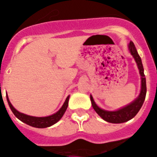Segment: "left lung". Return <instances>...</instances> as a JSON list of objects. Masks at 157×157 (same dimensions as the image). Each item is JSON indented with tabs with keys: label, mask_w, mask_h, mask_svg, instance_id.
Returning <instances> with one entry per match:
<instances>
[{
	"label": "left lung",
	"mask_w": 157,
	"mask_h": 157,
	"mask_svg": "<svg viewBox=\"0 0 157 157\" xmlns=\"http://www.w3.org/2000/svg\"><path fill=\"white\" fill-rule=\"evenodd\" d=\"M128 47H129L131 54L135 58V60L138 65V70H139V73H140V75L142 77H141L142 78V88H141L140 94L137 98V99H135L133 102H131L127 106L117 110V111H105V110L100 109L98 105H96L92 96H90L91 105H92L93 109L95 110V112L104 121L113 123V124H121V123L127 122V121L132 119L133 117H135L138 113V111L140 110L141 107L143 105L145 95H146V81H145V74H144V69L142 63V59H141L139 55L138 54V52H137L136 48H135L133 42H130Z\"/></svg>",
	"instance_id": "1"
}]
</instances>
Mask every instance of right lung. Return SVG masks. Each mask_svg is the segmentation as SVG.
<instances>
[{"label":"right lung","mask_w":157,"mask_h":157,"mask_svg":"<svg viewBox=\"0 0 157 157\" xmlns=\"http://www.w3.org/2000/svg\"><path fill=\"white\" fill-rule=\"evenodd\" d=\"M7 97V101H8V105H9L10 109H12V113H14V115L18 118L19 120H20L21 121H22L25 124H28L29 126H32L33 128H48V127H50L53 124H55L56 123H57L59 120L61 119L63 117V114L66 112V109L68 107V102H69V98H70V96H68L66 98V101H65L64 104L62 106V108L58 111L56 113L53 114L52 116H49V117H31V116L26 115V114L21 113L19 111H17L12 105L10 102L9 99H8V95Z\"/></svg>","instance_id":"obj_1"}]
</instances>
